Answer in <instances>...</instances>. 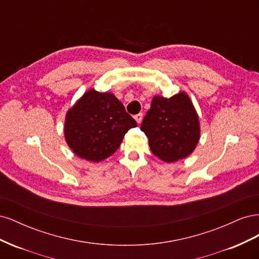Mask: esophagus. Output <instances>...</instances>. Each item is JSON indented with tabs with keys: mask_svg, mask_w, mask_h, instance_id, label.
Masks as SVG:
<instances>
[{
	"mask_svg": "<svg viewBox=\"0 0 259 259\" xmlns=\"http://www.w3.org/2000/svg\"><path fill=\"white\" fill-rule=\"evenodd\" d=\"M134 119L136 120V122H137L138 124H140V123H142V121H143V114H142V113L136 114V115L134 116Z\"/></svg>",
	"mask_w": 259,
	"mask_h": 259,
	"instance_id": "34e87169",
	"label": "esophagus"
}]
</instances>
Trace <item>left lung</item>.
Returning a JSON list of instances; mask_svg holds the SVG:
<instances>
[{
	"mask_svg": "<svg viewBox=\"0 0 259 259\" xmlns=\"http://www.w3.org/2000/svg\"><path fill=\"white\" fill-rule=\"evenodd\" d=\"M152 153L164 162L190 155L200 140V121L190 97L180 92L169 98L154 96L140 126Z\"/></svg>",
	"mask_w": 259,
	"mask_h": 259,
	"instance_id": "8db88e82",
	"label": "left lung"
}]
</instances>
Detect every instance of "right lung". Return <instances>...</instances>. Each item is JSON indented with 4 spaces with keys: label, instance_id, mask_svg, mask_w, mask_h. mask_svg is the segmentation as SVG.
I'll return each instance as SVG.
<instances>
[{
    "label": "right lung",
    "instance_id": "obj_1",
    "mask_svg": "<svg viewBox=\"0 0 259 259\" xmlns=\"http://www.w3.org/2000/svg\"><path fill=\"white\" fill-rule=\"evenodd\" d=\"M136 126V121L112 93L92 89L68 110L64 132L75 155L97 163L112 155L127 131Z\"/></svg>",
    "mask_w": 259,
    "mask_h": 259
}]
</instances>
